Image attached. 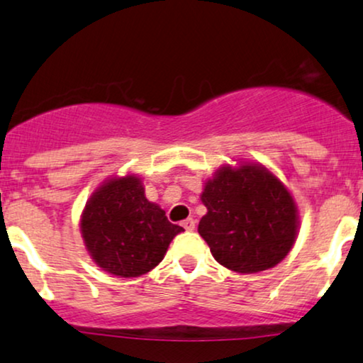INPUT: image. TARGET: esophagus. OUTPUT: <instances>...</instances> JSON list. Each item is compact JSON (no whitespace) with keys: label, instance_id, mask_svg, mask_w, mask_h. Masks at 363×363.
Masks as SVG:
<instances>
[{"label":"esophagus","instance_id":"1","mask_svg":"<svg viewBox=\"0 0 363 363\" xmlns=\"http://www.w3.org/2000/svg\"><path fill=\"white\" fill-rule=\"evenodd\" d=\"M182 227L186 230V232H193V230H195V220L193 218H186V220H183L182 222Z\"/></svg>","mask_w":363,"mask_h":363}]
</instances>
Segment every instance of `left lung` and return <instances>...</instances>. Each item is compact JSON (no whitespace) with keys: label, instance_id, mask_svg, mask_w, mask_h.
<instances>
[{"label":"left lung","instance_id":"8db88e82","mask_svg":"<svg viewBox=\"0 0 363 363\" xmlns=\"http://www.w3.org/2000/svg\"><path fill=\"white\" fill-rule=\"evenodd\" d=\"M206 215L199 233L220 265L257 274L289 255L298 235V208L284 183L260 163L223 164L201 191Z\"/></svg>","mask_w":363,"mask_h":363}]
</instances>
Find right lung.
Returning a JSON list of instances; mask_svg holds the SVG:
<instances>
[{"label": "right lung", "mask_w": 363, "mask_h": 363, "mask_svg": "<svg viewBox=\"0 0 363 363\" xmlns=\"http://www.w3.org/2000/svg\"><path fill=\"white\" fill-rule=\"evenodd\" d=\"M84 247L108 274L133 279L163 260L182 227L148 201L141 178L113 177L93 191L79 220Z\"/></svg>", "instance_id": "obj_1"}]
</instances>
